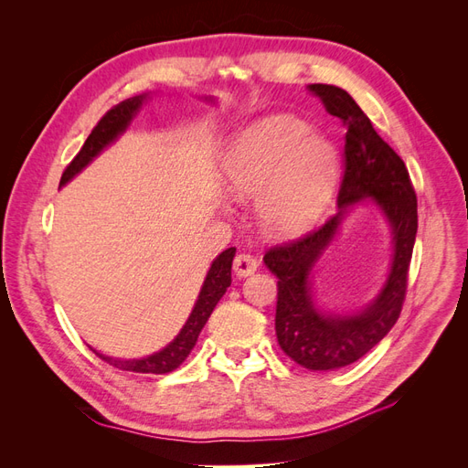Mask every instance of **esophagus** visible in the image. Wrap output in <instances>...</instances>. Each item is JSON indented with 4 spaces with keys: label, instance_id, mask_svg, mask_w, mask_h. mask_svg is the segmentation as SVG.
I'll return each instance as SVG.
<instances>
[{
    "label": "esophagus",
    "instance_id": "esophagus-1",
    "mask_svg": "<svg viewBox=\"0 0 468 468\" xmlns=\"http://www.w3.org/2000/svg\"><path fill=\"white\" fill-rule=\"evenodd\" d=\"M232 267H234V273L238 277H248L260 267V261L253 256H250V253H238V256L234 258Z\"/></svg>",
    "mask_w": 468,
    "mask_h": 468
}]
</instances>
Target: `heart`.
<instances>
[{
    "mask_svg": "<svg viewBox=\"0 0 468 468\" xmlns=\"http://www.w3.org/2000/svg\"><path fill=\"white\" fill-rule=\"evenodd\" d=\"M332 172V146L289 115L250 124L222 164L226 191L236 201L258 199L260 226L273 238L301 234L318 218Z\"/></svg>",
    "mask_w": 468,
    "mask_h": 468,
    "instance_id": "1",
    "label": "heart"
}]
</instances>
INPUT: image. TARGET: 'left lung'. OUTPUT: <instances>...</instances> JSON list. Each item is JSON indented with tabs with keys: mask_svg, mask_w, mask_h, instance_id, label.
<instances>
[{
	"mask_svg": "<svg viewBox=\"0 0 468 468\" xmlns=\"http://www.w3.org/2000/svg\"><path fill=\"white\" fill-rule=\"evenodd\" d=\"M308 91L347 129L339 210L322 229L269 250L263 261L279 279L275 332L281 349L304 369L334 371L371 351L400 316L418 232V201L402 158L377 134L356 99L325 83H310ZM365 202L377 206L391 226L393 260L388 279L376 299L357 314L325 311L314 299V267L350 208Z\"/></svg>",
	"mask_w": 468,
	"mask_h": 468,
	"instance_id": "obj_1",
	"label": "left lung"
}]
</instances>
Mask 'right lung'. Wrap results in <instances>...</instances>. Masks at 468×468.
I'll list each match as a JSON object with an SVG mask.
<instances>
[{"label": "right lung", "mask_w": 468, "mask_h": 468, "mask_svg": "<svg viewBox=\"0 0 468 468\" xmlns=\"http://www.w3.org/2000/svg\"><path fill=\"white\" fill-rule=\"evenodd\" d=\"M148 99H150V93L134 95L131 99H126V101L112 107L109 112H105V117L97 122V126L88 136L86 144L81 146L76 158L66 167V172L62 174V179H60V187H64L68 181H72L81 172V169H86L99 154H101L105 148H109L126 129H129L133 119L138 115V111L143 109V105L148 101ZM205 99L210 103H215V99L212 97H205ZM234 256H236V248H229L222 253H218L215 261L210 263L207 277L203 281L201 292H199V296H197V303L191 310L187 322L183 324L179 334L164 349L152 353V356L140 357V359H117V357L103 356V353L93 349L95 356H99L109 365L117 367V369L133 371V373L164 375V373H172L174 369H177V367L187 359L191 349L197 344V337H199L208 316L212 314V310H215V306L224 296L226 289L230 287Z\"/></svg>", "instance_id": "right-lung-1"}]
</instances>
